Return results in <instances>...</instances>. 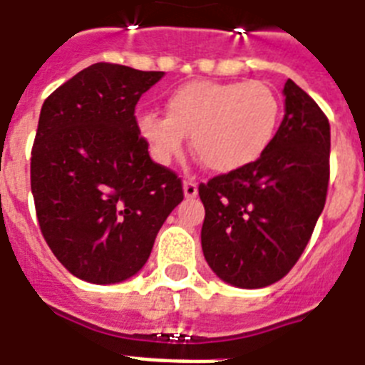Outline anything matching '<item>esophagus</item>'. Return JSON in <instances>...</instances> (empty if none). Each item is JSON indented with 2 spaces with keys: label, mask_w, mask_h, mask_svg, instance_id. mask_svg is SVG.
Returning a JSON list of instances; mask_svg holds the SVG:
<instances>
[{
  "label": "esophagus",
  "mask_w": 365,
  "mask_h": 365,
  "mask_svg": "<svg viewBox=\"0 0 365 365\" xmlns=\"http://www.w3.org/2000/svg\"><path fill=\"white\" fill-rule=\"evenodd\" d=\"M197 192L198 187L192 180H185V182H183V195H185V198H195L197 197Z\"/></svg>",
  "instance_id": "obj_1"
}]
</instances>
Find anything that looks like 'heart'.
I'll return each mask as SVG.
<instances>
[{"label": "heart", "mask_w": 365, "mask_h": 365, "mask_svg": "<svg viewBox=\"0 0 365 365\" xmlns=\"http://www.w3.org/2000/svg\"><path fill=\"white\" fill-rule=\"evenodd\" d=\"M281 120V103L262 82L195 80L167 97V115L138 114V133L159 165L182 155L185 136L192 152L217 174L259 161L274 140Z\"/></svg>", "instance_id": "heart-1"}]
</instances>
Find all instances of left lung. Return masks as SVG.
<instances>
[{
	"label": "left lung",
	"mask_w": 365,
	"mask_h": 365,
	"mask_svg": "<svg viewBox=\"0 0 365 365\" xmlns=\"http://www.w3.org/2000/svg\"><path fill=\"white\" fill-rule=\"evenodd\" d=\"M285 118L259 161L198 185L202 251L210 268L240 289H262L306 250L330 182V123L315 101L287 80Z\"/></svg>",
	"instance_id": "1"
}]
</instances>
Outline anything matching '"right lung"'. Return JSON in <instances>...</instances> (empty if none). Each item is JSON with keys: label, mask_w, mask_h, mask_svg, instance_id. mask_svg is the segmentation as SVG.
<instances>
[{"label": "right lung", "mask_w": 365, "mask_h": 365, "mask_svg": "<svg viewBox=\"0 0 365 365\" xmlns=\"http://www.w3.org/2000/svg\"><path fill=\"white\" fill-rule=\"evenodd\" d=\"M161 71L93 63L44 101L31 148L38 227L78 279L110 285L146 264L182 180L157 165L135 106Z\"/></svg>", "instance_id": "right-lung-1"}]
</instances>
